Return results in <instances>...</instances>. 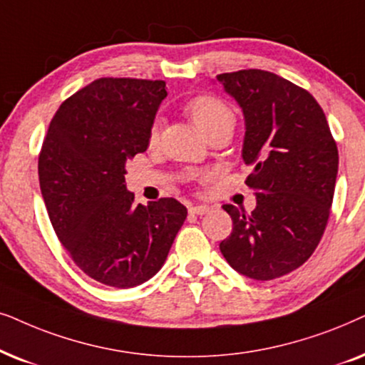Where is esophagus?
<instances>
[{
	"instance_id": "34e87169",
	"label": "esophagus",
	"mask_w": 365,
	"mask_h": 365,
	"mask_svg": "<svg viewBox=\"0 0 365 365\" xmlns=\"http://www.w3.org/2000/svg\"><path fill=\"white\" fill-rule=\"evenodd\" d=\"M188 212H190L192 215H205V213L210 212V207H208V205H195V207L188 208Z\"/></svg>"
}]
</instances>
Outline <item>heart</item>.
<instances>
[{
	"label": "heart",
	"mask_w": 365,
	"mask_h": 365,
	"mask_svg": "<svg viewBox=\"0 0 365 365\" xmlns=\"http://www.w3.org/2000/svg\"><path fill=\"white\" fill-rule=\"evenodd\" d=\"M183 110H185V113L190 116L193 123H195L207 137L215 132H220V130H225V132L232 133L237 121L235 113H233L230 106L213 95L193 96V98H190L185 105H183ZM158 132V121H155L148 133L150 143L157 142Z\"/></svg>",
	"instance_id": "1"
}]
</instances>
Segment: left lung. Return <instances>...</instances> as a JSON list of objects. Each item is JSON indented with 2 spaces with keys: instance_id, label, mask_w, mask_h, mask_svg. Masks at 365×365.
Segmentation results:
<instances>
[{
  "instance_id": "obj_1",
  "label": "left lung",
  "mask_w": 365,
  "mask_h": 365,
  "mask_svg": "<svg viewBox=\"0 0 365 365\" xmlns=\"http://www.w3.org/2000/svg\"><path fill=\"white\" fill-rule=\"evenodd\" d=\"M217 80L245 116L242 157L254 167L245 183L257 207L223 205L233 228L220 252L255 280L287 275L309 260L332 205L339 152L327 118L307 90L275 73L240 70Z\"/></svg>"
}]
</instances>
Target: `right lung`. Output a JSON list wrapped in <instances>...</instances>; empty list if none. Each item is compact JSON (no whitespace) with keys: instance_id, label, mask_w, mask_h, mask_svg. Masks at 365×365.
<instances>
[{"instance_id":"1","label":"right lung","mask_w":365,"mask_h":365,"mask_svg":"<svg viewBox=\"0 0 365 365\" xmlns=\"http://www.w3.org/2000/svg\"><path fill=\"white\" fill-rule=\"evenodd\" d=\"M165 81L98 78L66 98L38 157L48 217L71 260L110 287L143 284L162 269L187 218L175 198L135 205L125 165L148 148Z\"/></svg>"}]
</instances>
